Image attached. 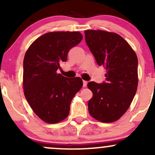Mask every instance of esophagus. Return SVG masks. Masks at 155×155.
Returning a JSON list of instances; mask_svg holds the SVG:
<instances>
[{
    "label": "esophagus",
    "mask_w": 155,
    "mask_h": 155,
    "mask_svg": "<svg viewBox=\"0 0 155 155\" xmlns=\"http://www.w3.org/2000/svg\"><path fill=\"white\" fill-rule=\"evenodd\" d=\"M87 81H83V87H86L87 86Z\"/></svg>",
    "instance_id": "34e87169"
}]
</instances>
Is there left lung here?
Instances as JSON below:
<instances>
[{"label": "left lung", "instance_id": "obj_1", "mask_svg": "<svg viewBox=\"0 0 155 155\" xmlns=\"http://www.w3.org/2000/svg\"><path fill=\"white\" fill-rule=\"evenodd\" d=\"M85 41L97 65L106 70L102 84L90 81L92 92L89 113L101 122L118 120L127 111L138 87V58L130 45L117 33L87 30Z\"/></svg>", "mask_w": 155, "mask_h": 155}]
</instances>
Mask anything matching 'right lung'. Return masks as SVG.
I'll return each instance as SVG.
<instances>
[{"instance_id": "right-lung-1", "label": "right lung", "mask_w": 155, "mask_h": 155, "mask_svg": "<svg viewBox=\"0 0 155 155\" xmlns=\"http://www.w3.org/2000/svg\"><path fill=\"white\" fill-rule=\"evenodd\" d=\"M82 38L77 31L49 32L35 40L25 54V97L35 114L47 123L66 119L72 99L82 87L80 77L70 79L57 73L60 63L67 60L69 50Z\"/></svg>"}]
</instances>
